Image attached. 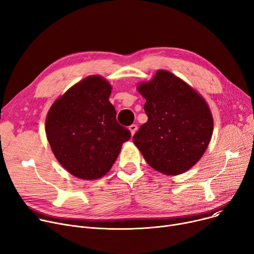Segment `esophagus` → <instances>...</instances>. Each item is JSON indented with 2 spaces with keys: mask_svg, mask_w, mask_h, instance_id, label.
Segmentation results:
<instances>
[{
  "mask_svg": "<svg viewBox=\"0 0 254 254\" xmlns=\"http://www.w3.org/2000/svg\"><path fill=\"white\" fill-rule=\"evenodd\" d=\"M128 129L130 130V134H131V136H134L135 135V132L137 131V129H138V127H137V125H131V126H129L128 127Z\"/></svg>",
  "mask_w": 254,
  "mask_h": 254,
  "instance_id": "1",
  "label": "esophagus"
}]
</instances>
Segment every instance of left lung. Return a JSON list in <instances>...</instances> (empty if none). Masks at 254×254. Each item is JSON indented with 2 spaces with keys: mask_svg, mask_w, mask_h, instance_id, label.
I'll return each mask as SVG.
<instances>
[{
  "mask_svg": "<svg viewBox=\"0 0 254 254\" xmlns=\"http://www.w3.org/2000/svg\"><path fill=\"white\" fill-rule=\"evenodd\" d=\"M148 116L132 137L145 161L166 175H179L205 153L213 132V118L202 96L169 71L158 70L141 82Z\"/></svg>",
  "mask_w": 254,
  "mask_h": 254,
  "instance_id": "obj_1",
  "label": "left lung"
}]
</instances>
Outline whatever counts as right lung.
<instances>
[{
  "mask_svg": "<svg viewBox=\"0 0 254 254\" xmlns=\"http://www.w3.org/2000/svg\"><path fill=\"white\" fill-rule=\"evenodd\" d=\"M111 85L101 76L84 78L50 107L46 136L59 163L72 175L99 179L115 163L130 131L116 120Z\"/></svg>",
  "mask_w": 254,
  "mask_h": 254,
  "instance_id": "right-lung-1",
  "label": "right lung"
}]
</instances>
